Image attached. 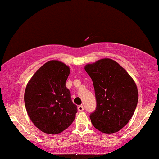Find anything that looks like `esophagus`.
I'll use <instances>...</instances> for the list:
<instances>
[{
  "label": "esophagus",
  "mask_w": 159,
  "mask_h": 159,
  "mask_svg": "<svg viewBox=\"0 0 159 159\" xmlns=\"http://www.w3.org/2000/svg\"><path fill=\"white\" fill-rule=\"evenodd\" d=\"M78 110L79 111H84V106H83V105H79V106L78 107Z\"/></svg>",
  "instance_id": "esophagus-1"
}]
</instances>
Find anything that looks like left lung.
Listing matches in <instances>:
<instances>
[{
  "label": "left lung",
  "instance_id": "1",
  "mask_svg": "<svg viewBox=\"0 0 159 159\" xmlns=\"http://www.w3.org/2000/svg\"><path fill=\"white\" fill-rule=\"evenodd\" d=\"M84 69L96 95V110L90 115L92 124L102 132H118L129 123L138 105L134 80L119 63L108 58L86 65Z\"/></svg>",
  "mask_w": 159,
  "mask_h": 159
}]
</instances>
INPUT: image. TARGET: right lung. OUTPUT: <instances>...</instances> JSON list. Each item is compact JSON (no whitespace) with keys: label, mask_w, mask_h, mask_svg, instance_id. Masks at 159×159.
<instances>
[{"label":"right lung","mask_w":159,"mask_h":159,"mask_svg":"<svg viewBox=\"0 0 159 159\" xmlns=\"http://www.w3.org/2000/svg\"><path fill=\"white\" fill-rule=\"evenodd\" d=\"M69 75V66L51 61L42 66L27 83L25 92L27 114L42 132L59 134L75 118L77 105L66 87Z\"/></svg>","instance_id":"obj_1"}]
</instances>
